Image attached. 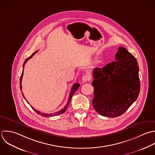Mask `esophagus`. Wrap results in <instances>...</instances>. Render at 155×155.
Segmentation results:
<instances>
[{
	"mask_svg": "<svg viewBox=\"0 0 155 155\" xmlns=\"http://www.w3.org/2000/svg\"><path fill=\"white\" fill-rule=\"evenodd\" d=\"M91 80V77L88 75H84L82 77V80L83 82H87Z\"/></svg>",
	"mask_w": 155,
	"mask_h": 155,
	"instance_id": "esophagus-1",
	"label": "esophagus"
}]
</instances>
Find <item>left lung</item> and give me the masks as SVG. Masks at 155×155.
<instances>
[{"label":"left lung","mask_w":155,"mask_h":155,"mask_svg":"<svg viewBox=\"0 0 155 155\" xmlns=\"http://www.w3.org/2000/svg\"><path fill=\"white\" fill-rule=\"evenodd\" d=\"M92 104L101 115L115 118L123 114L137 100L140 91L139 66L135 57L120 47L115 61L93 71Z\"/></svg>","instance_id":"1"}]
</instances>
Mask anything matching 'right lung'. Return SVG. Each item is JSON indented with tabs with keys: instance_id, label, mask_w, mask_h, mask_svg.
<instances>
[{
	"instance_id": "add662e5",
	"label": "right lung",
	"mask_w": 155,
	"mask_h": 155,
	"mask_svg": "<svg viewBox=\"0 0 155 155\" xmlns=\"http://www.w3.org/2000/svg\"><path fill=\"white\" fill-rule=\"evenodd\" d=\"M37 51H38L34 52L30 57H29L28 58H27L25 60V61H24V63H23V68H24L25 64V63H26V61H27L28 60H29L35 53H37ZM23 75V71H22V73H21V77H20V90H21V80H22ZM79 86H80V84H79V83H75V84L73 85V86H72V90H71V92H70V94H69V98H68V101L67 104H66V106L64 107V108H63L61 110H60V111H58V112H55V113H54V114H45V113H41V112H40V111L37 110L36 109H34V107H32L31 106V107H32V109H34V110L35 112H36V113H37V114L40 115H41V116H43V117H54V116H57V115H60V114H63V113L66 111V110L67 109V108H68V106H69V103H70V101H71V98H72V95H73L76 92V91L78 89V88L79 87ZM21 94H22V95H23V97H24V98H25V100H26V98H25V97H24V95H23L22 92H21ZM27 103H28V101H27Z\"/></svg>"
}]
</instances>
